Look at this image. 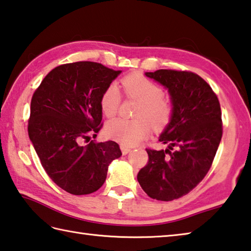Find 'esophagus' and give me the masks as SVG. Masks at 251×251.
Masks as SVG:
<instances>
[{"instance_id":"esophagus-1","label":"esophagus","mask_w":251,"mask_h":251,"mask_svg":"<svg viewBox=\"0 0 251 251\" xmlns=\"http://www.w3.org/2000/svg\"><path fill=\"white\" fill-rule=\"evenodd\" d=\"M121 151H122V154H124V155H126L127 153L130 152L131 149H130V148H127V146H126V145H121Z\"/></svg>"}]
</instances>
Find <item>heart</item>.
<instances>
[{
  "instance_id": "heart-1",
  "label": "heart",
  "mask_w": 251,
  "mask_h": 251,
  "mask_svg": "<svg viewBox=\"0 0 251 251\" xmlns=\"http://www.w3.org/2000/svg\"><path fill=\"white\" fill-rule=\"evenodd\" d=\"M127 98L140 101L135 110L136 119L127 120L117 118L107 124L106 132L111 139L121 144L133 146L150 134L151 126L146 118L155 126H165L172 116V107L164 98L162 87L151 79L139 74L127 75L121 82ZM121 95L117 85L110 84L100 97V108L106 117H113L119 109Z\"/></svg>"
}]
</instances>
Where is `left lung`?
<instances>
[{
    "label": "left lung",
    "mask_w": 251,
    "mask_h": 251,
    "mask_svg": "<svg viewBox=\"0 0 251 251\" xmlns=\"http://www.w3.org/2000/svg\"><path fill=\"white\" fill-rule=\"evenodd\" d=\"M145 75L168 89L173 112L159 136L168 148L146 149L149 162L138 181L152 199L173 201L196 188L210 170L223 134L221 106L210 85L196 73L157 70Z\"/></svg>",
    "instance_id": "8db88e82"
}]
</instances>
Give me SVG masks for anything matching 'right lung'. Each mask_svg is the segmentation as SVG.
<instances>
[{
	"mask_svg": "<svg viewBox=\"0 0 251 251\" xmlns=\"http://www.w3.org/2000/svg\"><path fill=\"white\" fill-rule=\"evenodd\" d=\"M120 73L91 61L62 64L32 95L28 135L48 176L71 195L97 191L122 155L113 141L81 144L101 129L100 97Z\"/></svg>",
	"mask_w": 251,
	"mask_h": 251,
	"instance_id": "add662e5",
	"label": "right lung"
}]
</instances>
